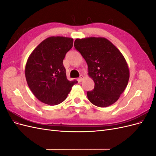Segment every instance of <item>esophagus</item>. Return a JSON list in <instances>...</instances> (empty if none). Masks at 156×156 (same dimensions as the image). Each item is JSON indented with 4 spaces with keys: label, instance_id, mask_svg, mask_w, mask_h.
I'll list each match as a JSON object with an SVG mask.
<instances>
[{
    "label": "esophagus",
    "instance_id": "34e87169",
    "mask_svg": "<svg viewBox=\"0 0 156 156\" xmlns=\"http://www.w3.org/2000/svg\"><path fill=\"white\" fill-rule=\"evenodd\" d=\"M83 78H84V77L83 76V75H80V77H79V79H78V81H79V83H81V82L83 81Z\"/></svg>",
    "mask_w": 156,
    "mask_h": 156
}]
</instances>
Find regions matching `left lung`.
<instances>
[{
	"instance_id": "left-lung-1",
	"label": "left lung",
	"mask_w": 156,
	"mask_h": 156,
	"mask_svg": "<svg viewBox=\"0 0 156 156\" xmlns=\"http://www.w3.org/2000/svg\"><path fill=\"white\" fill-rule=\"evenodd\" d=\"M74 47L86 60L88 75L95 83L92 90L87 93L88 100L100 107L113 104L124 91L129 78L124 56L104 37L76 39Z\"/></svg>"
}]
</instances>
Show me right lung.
Returning <instances> with one entry per match:
<instances>
[{
    "label": "right lung",
    "mask_w": 156,
    "mask_h": 156,
    "mask_svg": "<svg viewBox=\"0 0 156 156\" xmlns=\"http://www.w3.org/2000/svg\"><path fill=\"white\" fill-rule=\"evenodd\" d=\"M70 37L53 36L37 45L28 58L25 77L36 98L48 105L64 101L76 80L68 81L63 65L66 54L72 48Z\"/></svg>",
    "instance_id": "obj_1"
}]
</instances>
